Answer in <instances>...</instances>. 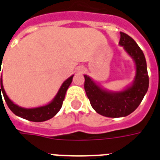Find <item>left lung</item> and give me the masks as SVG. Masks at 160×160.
I'll use <instances>...</instances> for the list:
<instances>
[{"label":"left lung","instance_id":"1","mask_svg":"<svg viewBox=\"0 0 160 160\" xmlns=\"http://www.w3.org/2000/svg\"><path fill=\"white\" fill-rule=\"evenodd\" d=\"M120 34L119 43L136 65V75L132 87L121 92H110L102 90L87 75H84V88L92 107L97 113L107 118H122L131 114L140 105L149 86L147 62L142 50L131 37L122 32Z\"/></svg>","mask_w":160,"mask_h":160}]
</instances>
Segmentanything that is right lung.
<instances>
[{
  "instance_id": "right-lung-1",
  "label": "right lung",
  "mask_w": 160,
  "mask_h": 160,
  "mask_svg": "<svg viewBox=\"0 0 160 160\" xmlns=\"http://www.w3.org/2000/svg\"><path fill=\"white\" fill-rule=\"evenodd\" d=\"M1 62H2V61H1ZM72 80H73V76L69 77L68 80L63 82L62 87L60 88L59 92H58V93L55 97V98L53 99L51 103H49V104H47L45 106L34 108V109H25V108L19 107L18 105L13 104L6 94L4 88H3L2 80H1L0 85V93L1 90H2L3 97H4V99H5L8 106L12 111V113H14L16 116H19L20 118L31 121V122H44V121H47L50 119V118H52L61 110L63 100H64V98H65V94H66V92L68 87L70 86V84L72 82Z\"/></svg>"
}]
</instances>
